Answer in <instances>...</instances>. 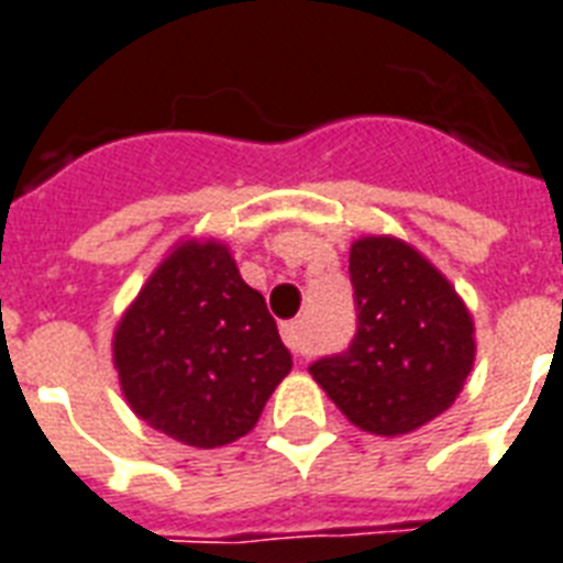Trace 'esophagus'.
Listing matches in <instances>:
<instances>
[{"instance_id":"esophagus-1","label":"esophagus","mask_w":563,"mask_h":563,"mask_svg":"<svg viewBox=\"0 0 563 563\" xmlns=\"http://www.w3.org/2000/svg\"><path fill=\"white\" fill-rule=\"evenodd\" d=\"M283 332V341L289 346L291 353L297 355H309V338H306V327L303 321H289L280 327Z\"/></svg>"}]
</instances>
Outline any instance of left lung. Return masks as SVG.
<instances>
[{"instance_id": "obj_1", "label": "left lung", "mask_w": 563, "mask_h": 563, "mask_svg": "<svg viewBox=\"0 0 563 563\" xmlns=\"http://www.w3.org/2000/svg\"><path fill=\"white\" fill-rule=\"evenodd\" d=\"M358 332L309 373L361 431L401 437L445 413L474 367L468 306L445 274L390 234L350 245Z\"/></svg>"}]
</instances>
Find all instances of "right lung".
I'll return each mask as SVG.
<instances>
[{
	"label": "right lung",
	"instance_id": "obj_1",
	"mask_svg": "<svg viewBox=\"0 0 563 563\" xmlns=\"http://www.w3.org/2000/svg\"><path fill=\"white\" fill-rule=\"evenodd\" d=\"M112 361L132 413L194 448L245 437L291 369L266 300L219 240L173 245L121 314Z\"/></svg>",
	"mask_w": 563,
	"mask_h": 563
}]
</instances>
